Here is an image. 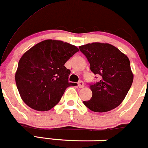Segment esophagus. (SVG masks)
Masks as SVG:
<instances>
[{"instance_id":"obj_1","label":"esophagus","mask_w":148,"mask_h":148,"mask_svg":"<svg viewBox=\"0 0 148 148\" xmlns=\"http://www.w3.org/2000/svg\"><path fill=\"white\" fill-rule=\"evenodd\" d=\"M78 86H79V88H83L84 87V83L82 81H80L79 83H78Z\"/></svg>"}]
</instances>
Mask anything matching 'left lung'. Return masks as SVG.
Returning a JSON list of instances; mask_svg holds the SVG:
<instances>
[{
	"label": "left lung",
	"mask_w": 148,
	"mask_h": 148,
	"mask_svg": "<svg viewBox=\"0 0 148 148\" xmlns=\"http://www.w3.org/2000/svg\"><path fill=\"white\" fill-rule=\"evenodd\" d=\"M79 49L87 58L92 72L101 76L99 82L90 86L92 96L90 100L84 101L85 106L97 113L118 107L133 82L128 57L108 43L93 42L80 46Z\"/></svg>",
	"instance_id": "1"
}]
</instances>
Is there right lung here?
I'll return each instance as SVG.
<instances>
[{"instance_id":"obj_1","label":"right lung","mask_w":148,"mask_h":148,"mask_svg":"<svg viewBox=\"0 0 148 148\" xmlns=\"http://www.w3.org/2000/svg\"><path fill=\"white\" fill-rule=\"evenodd\" d=\"M76 46L60 40H44L22 56L15 74L16 87L25 104L39 111L51 109L73 86L64 64L79 51Z\"/></svg>"}]
</instances>
